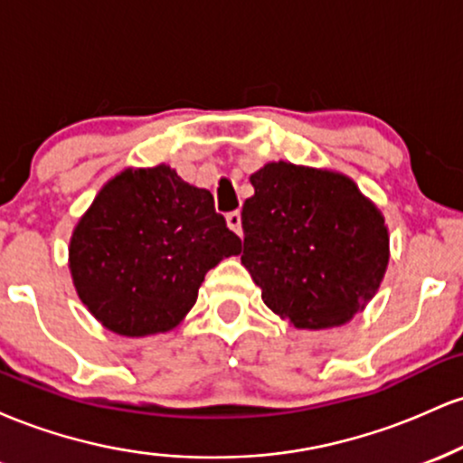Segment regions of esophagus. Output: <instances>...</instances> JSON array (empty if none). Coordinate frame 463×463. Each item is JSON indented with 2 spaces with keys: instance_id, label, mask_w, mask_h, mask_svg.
<instances>
[{
  "instance_id": "esophagus-1",
  "label": "esophagus",
  "mask_w": 463,
  "mask_h": 463,
  "mask_svg": "<svg viewBox=\"0 0 463 463\" xmlns=\"http://www.w3.org/2000/svg\"><path fill=\"white\" fill-rule=\"evenodd\" d=\"M226 224L232 232H237V235L241 237L243 231H241V213H239V211H231V213L226 215Z\"/></svg>"
}]
</instances>
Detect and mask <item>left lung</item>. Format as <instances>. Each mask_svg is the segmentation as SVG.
I'll return each mask as SVG.
<instances>
[{
	"label": "left lung",
	"instance_id": "1",
	"mask_svg": "<svg viewBox=\"0 0 463 463\" xmlns=\"http://www.w3.org/2000/svg\"><path fill=\"white\" fill-rule=\"evenodd\" d=\"M250 183L241 263L265 305L296 328L353 320L390 261L383 215L353 180L322 169L268 163Z\"/></svg>",
	"mask_w": 463,
	"mask_h": 463
}]
</instances>
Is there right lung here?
Here are the masks:
<instances>
[{
  "label": "right lung",
  "instance_id": "add662e5",
  "mask_svg": "<svg viewBox=\"0 0 463 463\" xmlns=\"http://www.w3.org/2000/svg\"><path fill=\"white\" fill-rule=\"evenodd\" d=\"M241 252L211 191L167 165L110 180L78 222L69 268L80 300L126 337L165 333L195 305L204 274Z\"/></svg>",
  "mask_w": 463,
  "mask_h": 463
}]
</instances>
